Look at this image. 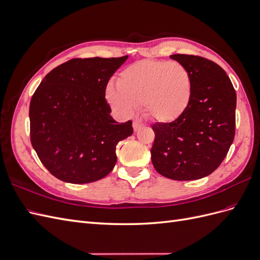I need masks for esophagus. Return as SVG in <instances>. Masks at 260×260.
<instances>
[{
    "instance_id": "esophagus-1",
    "label": "esophagus",
    "mask_w": 260,
    "mask_h": 260,
    "mask_svg": "<svg viewBox=\"0 0 260 260\" xmlns=\"http://www.w3.org/2000/svg\"><path fill=\"white\" fill-rule=\"evenodd\" d=\"M143 122L141 121V120H139V119H136V120H133V129H135V131H138L139 129H141L143 127Z\"/></svg>"
}]
</instances>
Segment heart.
Wrapping results in <instances>:
<instances>
[{
    "label": "heart",
    "instance_id": "obj_1",
    "mask_svg": "<svg viewBox=\"0 0 260 260\" xmlns=\"http://www.w3.org/2000/svg\"><path fill=\"white\" fill-rule=\"evenodd\" d=\"M192 93V77L182 64L144 59L122 70L117 86L106 88V100L122 115H132L136 107L143 106L151 119L171 122L185 113Z\"/></svg>",
    "mask_w": 260,
    "mask_h": 260
}]
</instances>
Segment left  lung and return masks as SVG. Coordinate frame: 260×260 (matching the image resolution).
Returning a JSON list of instances; mask_svg holds the SVG:
<instances>
[{
    "mask_svg": "<svg viewBox=\"0 0 260 260\" xmlns=\"http://www.w3.org/2000/svg\"><path fill=\"white\" fill-rule=\"evenodd\" d=\"M170 57L190 72L192 100L177 120L152 125V162L166 178L198 180L214 172L229 152L235 135L237 93L224 70L212 60L186 54Z\"/></svg>",
    "mask_w": 260,
    "mask_h": 260,
    "instance_id": "1",
    "label": "left lung"
}]
</instances>
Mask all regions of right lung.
<instances>
[{
    "label": "right lung",
    "instance_id": "add662e5",
    "mask_svg": "<svg viewBox=\"0 0 260 260\" xmlns=\"http://www.w3.org/2000/svg\"><path fill=\"white\" fill-rule=\"evenodd\" d=\"M127 58H73L51 70L38 86L29 107L30 141L54 177L90 183L115 167L116 146L133 128L131 120H114L105 91Z\"/></svg>",
    "mask_w": 260,
    "mask_h": 260
}]
</instances>
